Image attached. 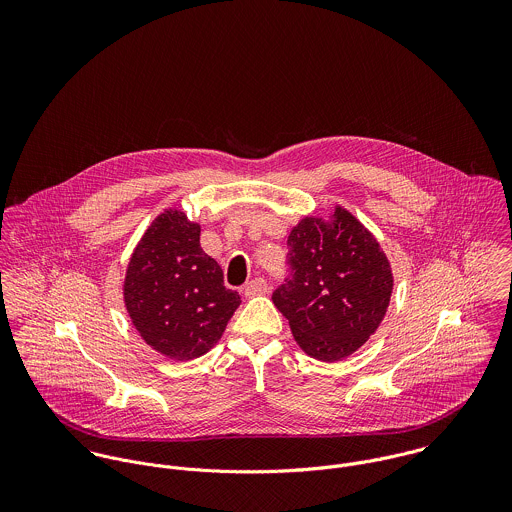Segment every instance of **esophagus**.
Segmentation results:
<instances>
[{"label": "esophagus", "mask_w": 512, "mask_h": 512, "mask_svg": "<svg viewBox=\"0 0 512 512\" xmlns=\"http://www.w3.org/2000/svg\"><path fill=\"white\" fill-rule=\"evenodd\" d=\"M268 292V282L264 278H254L246 284L244 288V295L246 297H254V295H262V293Z\"/></svg>", "instance_id": "esophagus-1"}]
</instances>
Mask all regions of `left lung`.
<instances>
[{"label":"left lung","mask_w":512,"mask_h":512,"mask_svg":"<svg viewBox=\"0 0 512 512\" xmlns=\"http://www.w3.org/2000/svg\"><path fill=\"white\" fill-rule=\"evenodd\" d=\"M288 248L290 274L272 299L297 345L325 363L353 355L384 319L394 286L378 240L335 207L327 220H299Z\"/></svg>","instance_id":"obj_1"}]
</instances>
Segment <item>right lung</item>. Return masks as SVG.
Masks as SVG:
<instances>
[{
    "label": "right lung",
    "mask_w": 512,
    "mask_h": 512,
    "mask_svg": "<svg viewBox=\"0 0 512 512\" xmlns=\"http://www.w3.org/2000/svg\"><path fill=\"white\" fill-rule=\"evenodd\" d=\"M201 226L165 209L136 246L124 280L128 315L151 349L175 361L211 351L240 295L228 290L215 258L201 248Z\"/></svg>",
    "instance_id": "obj_1"
}]
</instances>
